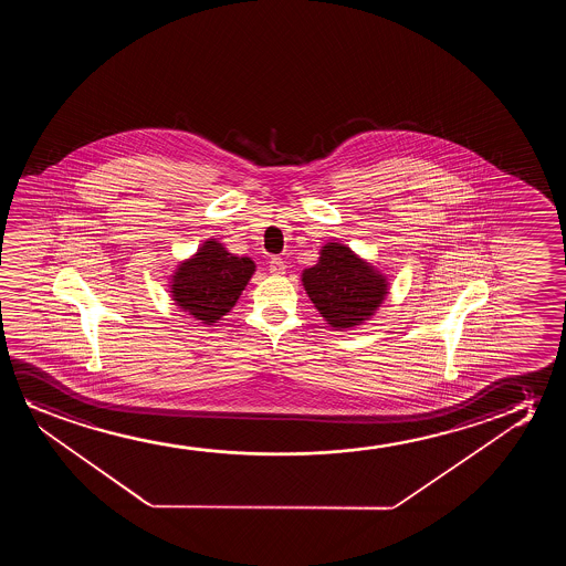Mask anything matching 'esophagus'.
Wrapping results in <instances>:
<instances>
[{
    "mask_svg": "<svg viewBox=\"0 0 566 566\" xmlns=\"http://www.w3.org/2000/svg\"><path fill=\"white\" fill-rule=\"evenodd\" d=\"M269 271L272 274H284L286 271V263L280 259V256H271V261H269Z\"/></svg>",
    "mask_w": 566,
    "mask_h": 566,
    "instance_id": "esophagus-1",
    "label": "esophagus"
}]
</instances>
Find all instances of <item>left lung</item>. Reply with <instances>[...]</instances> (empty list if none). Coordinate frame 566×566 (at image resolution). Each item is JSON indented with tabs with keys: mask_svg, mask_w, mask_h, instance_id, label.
Here are the masks:
<instances>
[{
	"mask_svg": "<svg viewBox=\"0 0 566 566\" xmlns=\"http://www.w3.org/2000/svg\"><path fill=\"white\" fill-rule=\"evenodd\" d=\"M303 286L334 328L359 325L387 295V282L379 272L340 243L323 248L318 263L303 272Z\"/></svg>",
	"mask_w": 566,
	"mask_h": 566,
	"instance_id": "obj_1",
	"label": "left lung"
}]
</instances>
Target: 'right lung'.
Masks as SVG:
<instances>
[{"label": "right lung", "mask_w": 566, "mask_h": 566, "mask_svg": "<svg viewBox=\"0 0 566 566\" xmlns=\"http://www.w3.org/2000/svg\"><path fill=\"white\" fill-rule=\"evenodd\" d=\"M253 271L255 264L249 256L232 255L217 241H207L176 272L174 302L207 325L217 323L238 302Z\"/></svg>", "instance_id": "1"}]
</instances>
